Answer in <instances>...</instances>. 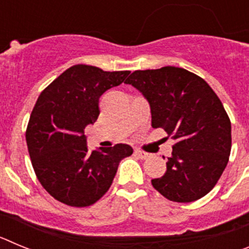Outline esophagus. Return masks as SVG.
<instances>
[{
	"instance_id": "1",
	"label": "esophagus",
	"mask_w": 249,
	"mask_h": 249,
	"mask_svg": "<svg viewBox=\"0 0 249 249\" xmlns=\"http://www.w3.org/2000/svg\"><path fill=\"white\" fill-rule=\"evenodd\" d=\"M135 153L141 158V160H146V158L149 157V153L144 151H141V149H135Z\"/></svg>"
}]
</instances>
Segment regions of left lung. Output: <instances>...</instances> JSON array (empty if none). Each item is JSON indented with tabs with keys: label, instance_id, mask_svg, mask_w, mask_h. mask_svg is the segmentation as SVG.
Returning a JSON list of instances; mask_svg holds the SVG:
<instances>
[{
	"label": "left lung",
	"instance_id": "1",
	"mask_svg": "<svg viewBox=\"0 0 249 249\" xmlns=\"http://www.w3.org/2000/svg\"><path fill=\"white\" fill-rule=\"evenodd\" d=\"M124 83L147 100L152 127L176 140L166 173L152 186L169 201L202 198L218 182L231 153V121L217 94L201 77L173 66L135 71Z\"/></svg>",
	"mask_w": 249,
	"mask_h": 249
}]
</instances>
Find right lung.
<instances>
[{
    "instance_id": "add662e5",
    "label": "right lung",
    "mask_w": 249,
    "mask_h": 249,
    "mask_svg": "<svg viewBox=\"0 0 249 249\" xmlns=\"http://www.w3.org/2000/svg\"><path fill=\"white\" fill-rule=\"evenodd\" d=\"M128 74L76 65L39 94L26 141L38 181L57 201L73 207L93 204L109 190L121 160L133 153L126 143L89 152L85 136L100 114L101 96Z\"/></svg>"
}]
</instances>
